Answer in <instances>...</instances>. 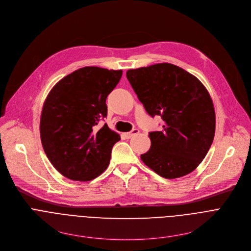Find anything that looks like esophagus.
I'll use <instances>...</instances> for the list:
<instances>
[{"label":"esophagus","instance_id":"1","mask_svg":"<svg viewBox=\"0 0 251 251\" xmlns=\"http://www.w3.org/2000/svg\"><path fill=\"white\" fill-rule=\"evenodd\" d=\"M139 132H140V131H139L138 129H133L131 132L125 133V134H124V136H125V138H126V139H130V138H131V137H133L134 135H137Z\"/></svg>","mask_w":251,"mask_h":251}]
</instances>
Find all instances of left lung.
<instances>
[{
  "instance_id": "8db88e82",
  "label": "left lung",
  "mask_w": 251,
  "mask_h": 251,
  "mask_svg": "<svg viewBox=\"0 0 251 251\" xmlns=\"http://www.w3.org/2000/svg\"><path fill=\"white\" fill-rule=\"evenodd\" d=\"M127 79L147 113L161 116L162 131L149 133L151 147L141 160L165 178L193 172L207 154L216 131L208 91L185 69L157 63L129 69Z\"/></svg>"
}]
</instances>
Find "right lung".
<instances>
[{
    "label": "right lung",
    "instance_id": "right-lung-1",
    "mask_svg": "<svg viewBox=\"0 0 251 251\" xmlns=\"http://www.w3.org/2000/svg\"><path fill=\"white\" fill-rule=\"evenodd\" d=\"M122 70L97 66L79 68L50 91L41 116V140L52 166L65 177L87 182L109 165L120 136L106 123V98L116 87Z\"/></svg>",
    "mask_w": 251,
    "mask_h": 251
}]
</instances>
